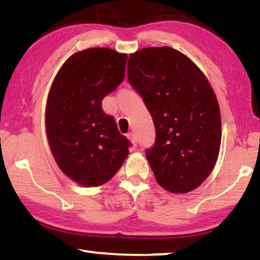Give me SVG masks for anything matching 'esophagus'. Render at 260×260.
I'll return each mask as SVG.
<instances>
[{
	"instance_id": "esophagus-1",
	"label": "esophagus",
	"mask_w": 260,
	"mask_h": 260,
	"mask_svg": "<svg viewBox=\"0 0 260 260\" xmlns=\"http://www.w3.org/2000/svg\"><path fill=\"white\" fill-rule=\"evenodd\" d=\"M127 136H128V139L132 141V143H133L134 146H136V143H138V139H136V136L133 132H131V133H128V135Z\"/></svg>"
}]
</instances>
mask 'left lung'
Here are the masks:
<instances>
[{
  "instance_id": "1",
  "label": "left lung",
  "mask_w": 260,
  "mask_h": 260,
  "mask_svg": "<svg viewBox=\"0 0 260 260\" xmlns=\"http://www.w3.org/2000/svg\"><path fill=\"white\" fill-rule=\"evenodd\" d=\"M127 76L155 125L146 156L157 182L172 192L197 188L214 167L221 142L220 110L208 79L170 47L132 54Z\"/></svg>"
}]
</instances>
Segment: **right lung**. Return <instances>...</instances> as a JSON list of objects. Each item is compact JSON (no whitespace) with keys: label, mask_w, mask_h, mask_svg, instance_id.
<instances>
[{"label":"right lung","mask_w":260,"mask_h":260,"mask_svg":"<svg viewBox=\"0 0 260 260\" xmlns=\"http://www.w3.org/2000/svg\"><path fill=\"white\" fill-rule=\"evenodd\" d=\"M127 55L90 48L70 57L52 82L46 109L48 141L57 164L86 187L108 182L128 155L131 141L120 134L102 100L125 78Z\"/></svg>","instance_id":"right-lung-1"}]
</instances>
